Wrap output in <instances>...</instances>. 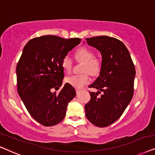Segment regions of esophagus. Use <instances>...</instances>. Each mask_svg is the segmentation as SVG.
<instances>
[{
  "mask_svg": "<svg viewBox=\"0 0 155 155\" xmlns=\"http://www.w3.org/2000/svg\"><path fill=\"white\" fill-rule=\"evenodd\" d=\"M76 92H77V94H78V93H79L81 92V90H80V89L77 88V89H76Z\"/></svg>",
  "mask_w": 155,
  "mask_h": 155,
  "instance_id": "obj_1",
  "label": "esophagus"
}]
</instances>
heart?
<instances>
[{"label":"heart","instance_id":"1","mask_svg":"<svg viewBox=\"0 0 155 155\" xmlns=\"http://www.w3.org/2000/svg\"><path fill=\"white\" fill-rule=\"evenodd\" d=\"M74 57L78 61L85 63L84 72H88L91 74L95 75L99 73L101 68V63L97 59L94 58V53L87 48H81L74 53ZM62 67L65 73L71 72L72 69V61L69 57H64L62 60ZM66 82L71 86L77 88H81L86 84H88L91 81L88 74L74 75L66 78Z\"/></svg>","mask_w":155,"mask_h":155}]
</instances>
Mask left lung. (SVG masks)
Here are the masks:
<instances>
[{"label": "left lung", "mask_w": 155, "mask_h": 155, "mask_svg": "<svg viewBox=\"0 0 155 155\" xmlns=\"http://www.w3.org/2000/svg\"><path fill=\"white\" fill-rule=\"evenodd\" d=\"M86 40L102 56L99 77L88 86L97 91L90 93L91 100L84 107L86 117L95 126L106 127L116 121L130 103L136 69L128 49L118 39L100 36ZM100 91L103 94L99 97Z\"/></svg>", "instance_id": "left-lung-1"}]
</instances>
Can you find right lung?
I'll use <instances>...</instances> for the list:
<instances>
[{"mask_svg": "<svg viewBox=\"0 0 155 155\" xmlns=\"http://www.w3.org/2000/svg\"><path fill=\"white\" fill-rule=\"evenodd\" d=\"M80 43L78 38L47 35L31 39L24 48L16 68L17 91L31 116L43 126L62 121L75 97V89L67 83L58 94L51 89L62 86V59Z\"/></svg>", "mask_w": 155, "mask_h": 155, "instance_id": "1", "label": "right lung"}]
</instances>
